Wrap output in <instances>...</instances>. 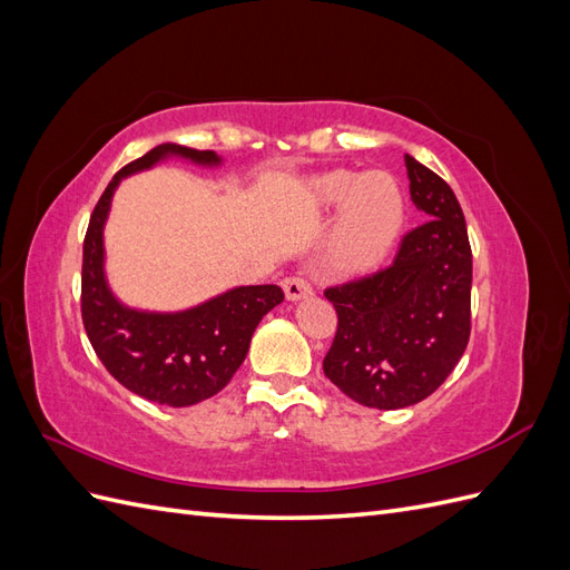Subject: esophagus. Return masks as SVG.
I'll return each instance as SVG.
<instances>
[{
    "label": "esophagus",
    "mask_w": 570,
    "mask_h": 570,
    "mask_svg": "<svg viewBox=\"0 0 570 570\" xmlns=\"http://www.w3.org/2000/svg\"><path fill=\"white\" fill-rule=\"evenodd\" d=\"M283 289H285V297L289 302H297V299H308L314 295V287L308 285V281L299 278V275H289V278L283 281Z\"/></svg>",
    "instance_id": "1"
}]
</instances>
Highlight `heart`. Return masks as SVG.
<instances>
[{"instance_id":"heart-1","label":"heart","mask_w":570,"mask_h":570,"mask_svg":"<svg viewBox=\"0 0 570 570\" xmlns=\"http://www.w3.org/2000/svg\"><path fill=\"white\" fill-rule=\"evenodd\" d=\"M308 193L318 206L340 204L331 239V258L340 271L364 273L390 254L404 220V197L392 174L331 170L314 178Z\"/></svg>"}]
</instances>
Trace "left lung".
<instances>
[{
  "mask_svg": "<svg viewBox=\"0 0 570 570\" xmlns=\"http://www.w3.org/2000/svg\"><path fill=\"white\" fill-rule=\"evenodd\" d=\"M411 202L428 220L402 237L392 266L325 289L337 312L323 373L354 402L404 409L433 394L471 337L473 254L452 187L404 157Z\"/></svg>",
  "mask_w": 570,
  "mask_h": 570,
  "instance_id": "8db88e82",
  "label": "left lung"
}]
</instances>
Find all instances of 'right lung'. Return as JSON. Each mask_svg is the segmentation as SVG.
Masks as SVG:
<instances>
[{
    "instance_id": "obj_1",
    "label": "right lung",
    "mask_w": 570,
    "mask_h": 570,
    "mask_svg": "<svg viewBox=\"0 0 570 570\" xmlns=\"http://www.w3.org/2000/svg\"><path fill=\"white\" fill-rule=\"evenodd\" d=\"M166 157L202 166L220 164L216 151L166 142L118 170L85 233L80 312L95 354L120 385L149 402L193 406L230 383L247 356L258 321L285 295L278 285H247L176 314L137 312L114 297L105 278V223L111 197L126 176Z\"/></svg>"
}]
</instances>
